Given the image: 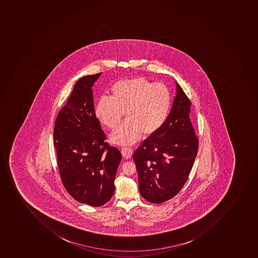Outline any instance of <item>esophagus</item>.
<instances>
[{
	"label": "esophagus",
	"mask_w": 258,
	"mask_h": 258,
	"mask_svg": "<svg viewBox=\"0 0 258 258\" xmlns=\"http://www.w3.org/2000/svg\"><path fill=\"white\" fill-rule=\"evenodd\" d=\"M121 152L123 157L125 159H130L133 155V149L128 148V147H124L121 149Z\"/></svg>",
	"instance_id": "34e87169"
}]
</instances>
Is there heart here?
<instances>
[{
    "mask_svg": "<svg viewBox=\"0 0 258 258\" xmlns=\"http://www.w3.org/2000/svg\"><path fill=\"white\" fill-rule=\"evenodd\" d=\"M109 97L98 100L95 115L114 130L125 113L126 121L111 136L117 145H133L143 133L145 137L155 134L165 124L171 108V91L167 84L143 77L117 81L110 88Z\"/></svg>",
    "mask_w": 258,
    "mask_h": 258,
    "instance_id": "1",
    "label": "heart"
}]
</instances>
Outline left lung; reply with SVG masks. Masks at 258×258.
I'll return each instance as SVG.
<instances>
[{"mask_svg":"<svg viewBox=\"0 0 258 258\" xmlns=\"http://www.w3.org/2000/svg\"><path fill=\"white\" fill-rule=\"evenodd\" d=\"M190 99L177 84V95L165 124L144 140L133 155L143 199L160 204L187 181L199 149L190 119Z\"/></svg>","mask_w":258,"mask_h":258,"instance_id":"8db88e82","label":"left lung"}]
</instances>
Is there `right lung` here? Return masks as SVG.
I'll return each mask as SVG.
<instances>
[{
    "instance_id": "right-lung-1",
    "label": "right lung",
    "mask_w": 258,
    "mask_h": 258,
    "mask_svg": "<svg viewBox=\"0 0 258 258\" xmlns=\"http://www.w3.org/2000/svg\"><path fill=\"white\" fill-rule=\"evenodd\" d=\"M101 73L74 84L54 127L59 176L71 197L94 207L105 205L115 192L121 152L106 142L95 115L92 88Z\"/></svg>"
}]
</instances>
